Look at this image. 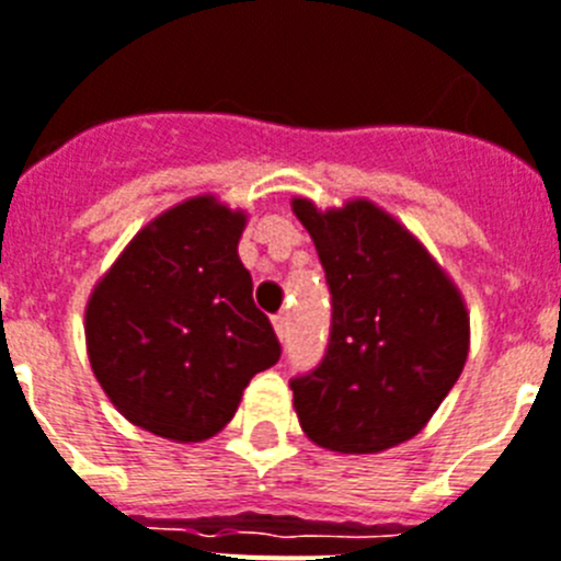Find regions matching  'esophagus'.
<instances>
[{
  "label": "esophagus",
  "instance_id": "34e87169",
  "mask_svg": "<svg viewBox=\"0 0 561 561\" xmlns=\"http://www.w3.org/2000/svg\"><path fill=\"white\" fill-rule=\"evenodd\" d=\"M273 331H276V336L285 342V336H288V317H285V313H276V317H273Z\"/></svg>",
  "mask_w": 561,
  "mask_h": 561
}]
</instances>
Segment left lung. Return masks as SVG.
<instances>
[{
	"mask_svg": "<svg viewBox=\"0 0 561 561\" xmlns=\"http://www.w3.org/2000/svg\"><path fill=\"white\" fill-rule=\"evenodd\" d=\"M331 288V339L317 368L290 379L299 425L336 454L413 439L468 359V308L411 230L368 199L319 210L294 202Z\"/></svg>",
	"mask_w": 561,
	"mask_h": 561,
	"instance_id": "left-lung-1",
	"label": "left lung"
}]
</instances>
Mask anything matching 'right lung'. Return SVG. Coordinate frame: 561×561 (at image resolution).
Wrapping results in <instances>:
<instances>
[{
	"label": "right lung",
	"mask_w": 561,
	"mask_h": 561,
	"mask_svg": "<svg viewBox=\"0 0 561 561\" xmlns=\"http://www.w3.org/2000/svg\"><path fill=\"white\" fill-rule=\"evenodd\" d=\"M248 216L216 196L179 202L145 225L84 308V342L116 411L173 442L228 425L242 390L279 362L237 248Z\"/></svg>",
	"instance_id": "1"
}]
</instances>
